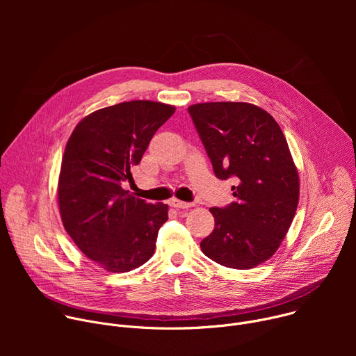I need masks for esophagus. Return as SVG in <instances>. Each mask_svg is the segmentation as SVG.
Segmentation results:
<instances>
[{"instance_id":"obj_1","label":"esophagus","mask_w":356,"mask_h":356,"mask_svg":"<svg viewBox=\"0 0 356 356\" xmlns=\"http://www.w3.org/2000/svg\"><path fill=\"white\" fill-rule=\"evenodd\" d=\"M169 204H170L173 209H177V210H180V209H188V207L193 206L191 202L180 201V200H177V198H172V200L169 201Z\"/></svg>"}]
</instances>
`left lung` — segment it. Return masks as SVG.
<instances>
[{
    "instance_id": "1",
    "label": "left lung",
    "mask_w": 356,
    "mask_h": 356,
    "mask_svg": "<svg viewBox=\"0 0 356 356\" xmlns=\"http://www.w3.org/2000/svg\"><path fill=\"white\" fill-rule=\"evenodd\" d=\"M188 114L218 179H235V201L210 209L214 231L200 248L231 269H252L280 246L294 218L300 183L287 140L265 110L248 103H202Z\"/></svg>"
}]
</instances>
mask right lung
Masks as SVG:
<instances>
[{
	"label": "right lung",
	"mask_w": 356,
	"mask_h": 356,
	"mask_svg": "<svg viewBox=\"0 0 356 356\" xmlns=\"http://www.w3.org/2000/svg\"><path fill=\"white\" fill-rule=\"evenodd\" d=\"M173 106L135 99L83 118L70 135L59 176L63 227L84 255L108 272L142 266L155 252L168 204H150L124 190Z\"/></svg>",
	"instance_id": "add662e5"
}]
</instances>
